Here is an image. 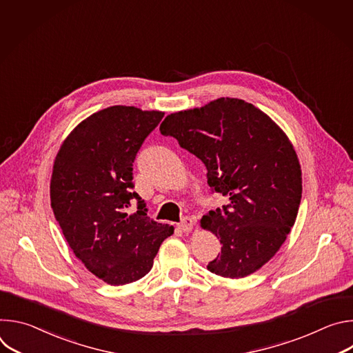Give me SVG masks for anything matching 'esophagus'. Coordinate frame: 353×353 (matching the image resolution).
<instances>
[{"mask_svg":"<svg viewBox=\"0 0 353 353\" xmlns=\"http://www.w3.org/2000/svg\"><path fill=\"white\" fill-rule=\"evenodd\" d=\"M177 228H179L181 232H184V233H190V232L194 229V219L190 218V216H185V218L177 225Z\"/></svg>","mask_w":353,"mask_h":353,"instance_id":"1","label":"esophagus"}]
</instances>
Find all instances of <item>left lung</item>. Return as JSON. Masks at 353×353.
<instances>
[{"label":"left lung","mask_w":353,"mask_h":353,"mask_svg":"<svg viewBox=\"0 0 353 353\" xmlns=\"http://www.w3.org/2000/svg\"><path fill=\"white\" fill-rule=\"evenodd\" d=\"M163 135L207 166L208 185L229 196L201 228L222 243L207 268L239 279L265 265L294 225L301 198V169L283 130L264 112L234 97L169 114Z\"/></svg>","instance_id":"8db88e82"}]
</instances>
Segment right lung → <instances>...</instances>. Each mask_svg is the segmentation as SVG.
Listing matches in <instances>:
<instances>
[{
	"instance_id": "add662e5",
	"label": "right lung",
	"mask_w": 353,
	"mask_h": 353,
	"mask_svg": "<svg viewBox=\"0 0 353 353\" xmlns=\"http://www.w3.org/2000/svg\"><path fill=\"white\" fill-rule=\"evenodd\" d=\"M165 113L112 106L81 121L61 143L50 201L63 234L88 271L109 285L145 276L174 228L146 216L131 188L132 163ZM132 200L137 213L128 214Z\"/></svg>"
}]
</instances>
